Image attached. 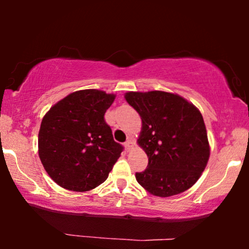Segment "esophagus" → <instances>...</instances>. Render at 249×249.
<instances>
[{
	"label": "esophagus",
	"mask_w": 249,
	"mask_h": 249,
	"mask_svg": "<svg viewBox=\"0 0 249 249\" xmlns=\"http://www.w3.org/2000/svg\"><path fill=\"white\" fill-rule=\"evenodd\" d=\"M134 142H132V139L131 138H129L127 142H124V147H125V149H127V151H130V149L134 147Z\"/></svg>",
	"instance_id": "1"
}]
</instances>
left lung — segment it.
<instances>
[{
	"mask_svg": "<svg viewBox=\"0 0 249 249\" xmlns=\"http://www.w3.org/2000/svg\"><path fill=\"white\" fill-rule=\"evenodd\" d=\"M125 101L142 119L138 145L147 154L145 171L136 180L154 196L169 197L195 185L210 158L202 113L178 94L128 91Z\"/></svg>",
	"mask_w": 249,
	"mask_h": 249,
	"instance_id": "obj_1",
	"label": "left lung"
}]
</instances>
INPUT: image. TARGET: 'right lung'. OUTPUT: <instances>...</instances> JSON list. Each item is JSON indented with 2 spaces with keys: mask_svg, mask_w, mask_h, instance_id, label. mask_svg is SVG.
Masks as SVG:
<instances>
[{
  "mask_svg": "<svg viewBox=\"0 0 249 249\" xmlns=\"http://www.w3.org/2000/svg\"><path fill=\"white\" fill-rule=\"evenodd\" d=\"M114 94L73 91L44 115L38 155L49 176L72 192H88L107 179L124 147L115 142L104 114Z\"/></svg>",
  "mask_w": 249,
  "mask_h": 249,
  "instance_id": "1",
  "label": "right lung"
}]
</instances>
